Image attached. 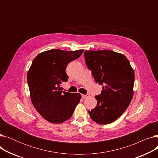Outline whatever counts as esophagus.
I'll return each instance as SVG.
<instances>
[{"label": "esophagus", "mask_w": 158, "mask_h": 158, "mask_svg": "<svg viewBox=\"0 0 158 158\" xmlns=\"http://www.w3.org/2000/svg\"><path fill=\"white\" fill-rule=\"evenodd\" d=\"M81 96H82V98H85L88 97H89V95H88V94H86V95L82 94V95H81Z\"/></svg>", "instance_id": "34e87169"}]
</instances>
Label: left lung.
I'll return each mask as SVG.
<instances>
[{
    "label": "left lung",
    "mask_w": 158,
    "mask_h": 158,
    "mask_svg": "<svg viewBox=\"0 0 158 158\" xmlns=\"http://www.w3.org/2000/svg\"><path fill=\"white\" fill-rule=\"evenodd\" d=\"M85 58L96 82L104 85L95 97L97 106L88 113L97 123H111L125 112L133 97L134 70L125 56L109 50L86 51Z\"/></svg>",
    "instance_id": "8db88e82"
}]
</instances>
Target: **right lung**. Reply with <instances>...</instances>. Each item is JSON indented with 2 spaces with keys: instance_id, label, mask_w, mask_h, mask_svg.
I'll use <instances>...</instances> for the list:
<instances>
[{
  "instance_id": "add662e5",
  "label": "right lung",
  "mask_w": 158,
  "mask_h": 158,
  "mask_svg": "<svg viewBox=\"0 0 158 158\" xmlns=\"http://www.w3.org/2000/svg\"><path fill=\"white\" fill-rule=\"evenodd\" d=\"M83 50L66 51L52 49L38 54L27 73L31 102L46 120L60 123L69 120L80 102L81 95L62 91L60 84L68 81L65 70L79 58Z\"/></svg>"
}]
</instances>
